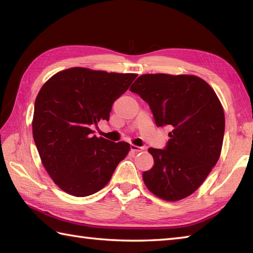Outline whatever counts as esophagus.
<instances>
[{"instance_id": "1", "label": "esophagus", "mask_w": 253, "mask_h": 253, "mask_svg": "<svg viewBox=\"0 0 253 253\" xmlns=\"http://www.w3.org/2000/svg\"><path fill=\"white\" fill-rule=\"evenodd\" d=\"M143 148L142 147H138V146H135V144H130V151L132 152H140L142 151Z\"/></svg>"}]
</instances>
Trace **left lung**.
<instances>
[{
  "label": "left lung",
  "instance_id": "obj_1",
  "mask_svg": "<svg viewBox=\"0 0 253 253\" xmlns=\"http://www.w3.org/2000/svg\"><path fill=\"white\" fill-rule=\"evenodd\" d=\"M129 90L149 104L155 125L170 128L163 149H149L154 165L144 184L163 200L190 196L221 154L225 116L216 93L197 76L168 74L141 75Z\"/></svg>",
  "mask_w": 253,
  "mask_h": 253
}]
</instances>
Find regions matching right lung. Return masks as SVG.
I'll list each match as a JSON object with an SVG mask.
<instances>
[{
    "label": "right lung",
    "mask_w": 253,
    "mask_h": 253,
    "mask_svg": "<svg viewBox=\"0 0 253 253\" xmlns=\"http://www.w3.org/2000/svg\"><path fill=\"white\" fill-rule=\"evenodd\" d=\"M136 74L74 67L52 76L35 102L32 133L42 164L62 190L87 197L101 190L130 146L92 135V126L109 121L113 103Z\"/></svg>",
    "instance_id": "1"
}]
</instances>
